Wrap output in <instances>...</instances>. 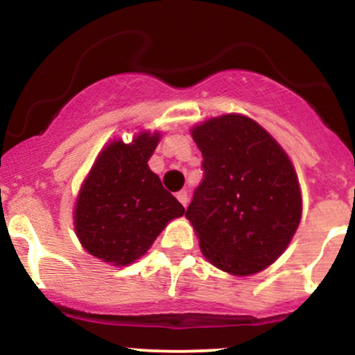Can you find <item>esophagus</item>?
<instances>
[{
	"label": "esophagus",
	"mask_w": 355,
	"mask_h": 355,
	"mask_svg": "<svg viewBox=\"0 0 355 355\" xmlns=\"http://www.w3.org/2000/svg\"><path fill=\"white\" fill-rule=\"evenodd\" d=\"M177 198H178V202L182 203L183 207H187V203H189V193H187L185 190H180L177 193Z\"/></svg>",
	"instance_id": "esophagus-1"
}]
</instances>
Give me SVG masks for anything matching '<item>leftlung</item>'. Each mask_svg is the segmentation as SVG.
Listing matches in <instances>:
<instances>
[{
	"label": "left lung",
	"instance_id": "1",
	"mask_svg": "<svg viewBox=\"0 0 355 355\" xmlns=\"http://www.w3.org/2000/svg\"><path fill=\"white\" fill-rule=\"evenodd\" d=\"M203 180L185 217L203 255L220 270L250 275L279 259L294 237L302 197L282 146L242 115L211 118L191 130Z\"/></svg>",
	"mask_w": 355,
	"mask_h": 355
}]
</instances>
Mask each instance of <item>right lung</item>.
Here are the masks:
<instances>
[{
  "instance_id": "add662e5",
  "label": "right lung",
  "mask_w": 355,
  "mask_h": 355,
  "mask_svg": "<svg viewBox=\"0 0 355 355\" xmlns=\"http://www.w3.org/2000/svg\"><path fill=\"white\" fill-rule=\"evenodd\" d=\"M160 135L138 133L133 144L113 141L96 158L81 187L75 229L88 254L113 266H128L152 247L185 209L164 189L146 162Z\"/></svg>"
}]
</instances>
